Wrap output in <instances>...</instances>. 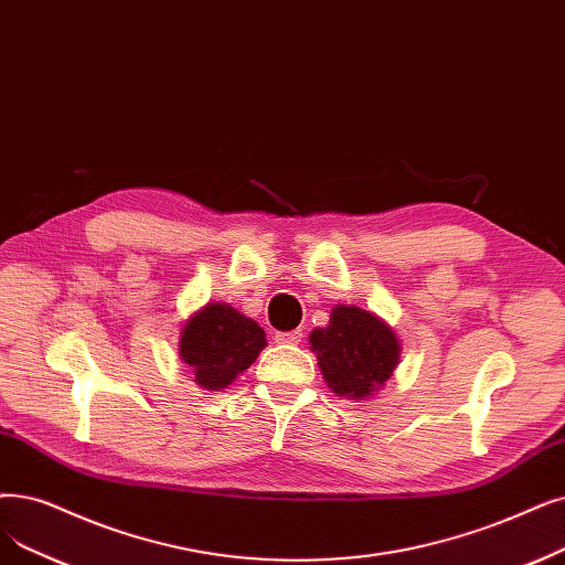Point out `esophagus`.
I'll return each instance as SVG.
<instances>
[{
	"label": "esophagus",
	"mask_w": 565,
	"mask_h": 565,
	"mask_svg": "<svg viewBox=\"0 0 565 565\" xmlns=\"http://www.w3.org/2000/svg\"><path fill=\"white\" fill-rule=\"evenodd\" d=\"M300 339H302V332H300V330L277 332V334H275V341H277V343H300Z\"/></svg>",
	"instance_id": "esophagus-1"
}]
</instances>
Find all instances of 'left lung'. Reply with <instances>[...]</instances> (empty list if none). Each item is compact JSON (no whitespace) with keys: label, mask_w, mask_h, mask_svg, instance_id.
I'll return each mask as SVG.
<instances>
[{"label":"left lung","mask_w":565,"mask_h":565,"mask_svg":"<svg viewBox=\"0 0 565 565\" xmlns=\"http://www.w3.org/2000/svg\"><path fill=\"white\" fill-rule=\"evenodd\" d=\"M309 343L326 383L347 399L376 395L395 372L402 351L395 330L353 305H337L330 311V323L316 328Z\"/></svg>","instance_id":"obj_1"}]
</instances>
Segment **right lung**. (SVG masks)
<instances>
[{
	"instance_id": "1",
	"label": "right lung",
	"mask_w": 565,
	"mask_h": 565,
	"mask_svg": "<svg viewBox=\"0 0 565 565\" xmlns=\"http://www.w3.org/2000/svg\"><path fill=\"white\" fill-rule=\"evenodd\" d=\"M267 347L263 328L226 302L195 311L180 334V360L205 390L228 387Z\"/></svg>"
}]
</instances>
